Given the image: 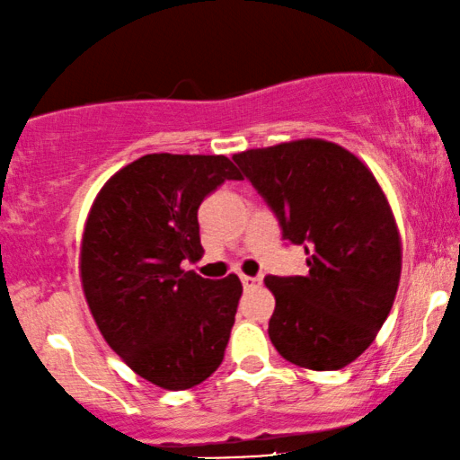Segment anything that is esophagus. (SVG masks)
Segmentation results:
<instances>
[{
	"label": "esophagus",
	"instance_id": "1",
	"mask_svg": "<svg viewBox=\"0 0 460 460\" xmlns=\"http://www.w3.org/2000/svg\"><path fill=\"white\" fill-rule=\"evenodd\" d=\"M242 284H243V288H257L259 284H261V278L259 276H243L242 273Z\"/></svg>",
	"mask_w": 460,
	"mask_h": 460
}]
</instances>
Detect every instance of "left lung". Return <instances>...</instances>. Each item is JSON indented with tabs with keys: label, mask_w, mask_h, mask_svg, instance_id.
Segmentation results:
<instances>
[{
	"label": "left lung",
	"mask_w": 460,
	"mask_h": 460,
	"mask_svg": "<svg viewBox=\"0 0 460 460\" xmlns=\"http://www.w3.org/2000/svg\"><path fill=\"white\" fill-rule=\"evenodd\" d=\"M280 223L307 254L305 276H267L276 297L271 344L314 371L346 367L367 350L397 295L401 242L374 173L346 148L297 139L234 155Z\"/></svg>",
	"instance_id": "8db88e82"
}]
</instances>
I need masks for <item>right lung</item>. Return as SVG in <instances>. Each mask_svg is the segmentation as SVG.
Returning <instances> with one entry per match:
<instances>
[{"label": "right lung", "instance_id": "1", "mask_svg": "<svg viewBox=\"0 0 460 460\" xmlns=\"http://www.w3.org/2000/svg\"><path fill=\"white\" fill-rule=\"evenodd\" d=\"M242 180L223 155H146L103 184L83 235L80 276L103 340L167 391L201 385L223 363L242 282L184 271L201 259V201Z\"/></svg>", "mask_w": 460, "mask_h": 460}]
</instances>
